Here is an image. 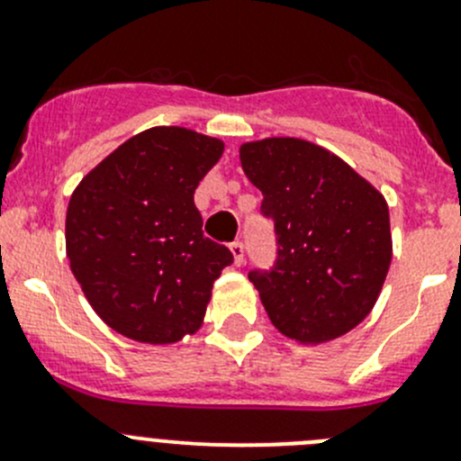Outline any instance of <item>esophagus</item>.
<instances>
[{
	"label": "esophagus",
	"mask_w": 461,
	"mask_h": 461,
	"mask_svg": "<svg viewBox=\"0 0 461 461\" xmlns=\"http://www.w3.org/2000/svg\"><path fill=\"white\" fill-rule=\"evenodd\" d=\"M230 252H231V257H234V265H243V260H245V248H243V243H239V240H236V243H231L230 245Z\"/></svg>",
	"instance_id": "esophagus-1"
}]
</instances>
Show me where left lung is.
Returning <instances> with one entry per match:
<instances>
[{
  "label": "left lung",
  "mask_w": 461,
  "mask_h": 461,
  "mask_svg": "<svg viewBox=\"0 0 461 461\" xmlns=\"http://www.w3.org/2000/svg\"><path fill=\"white\" fill-rule=\"evenodd\" d=\"M240 165L276 231L274 267L249 272L274 328L305 346L350 332L375 308L393 260L385 198L301 138L240 144Z\"/></svg>",
  "instance_id": "obj_1"
}]
</instances>
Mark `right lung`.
Segmentation results:
<instances>
[{"mask_svg":"<svg viewBox=\"0 0 461 461\" xmlns=\"http://www.w3.org/2000/svg\"><path fill=\"white\" fill-rule=\"evenodd\" d=\"M225 144L185 127H153L82 178L67 209V257L109 328L153 346L203 325L230 249L203 236L194 192Z\"/></svg>","mask_w":461,"mask_h":461,"instance_id":"right-lung-1","label":"right lung"}]
</instances>
